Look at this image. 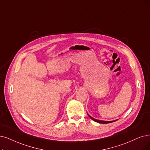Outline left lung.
<instances>
[{
    "label": "left lung",
    "instance_id": "obj_1",
    "mask_svg": "<svg viewBox=\"0 0 150 150\" xmlns=\"http://www.w3.org/2000/svg\"><path fill=\"white\" fill-rule=\"evenodd\" d=\"M88 116L91 117L93 121H95V122H98V123H100V124H108V123H111V122H115V121H116L117 119H116V120H115V121H101V120H97V119H94L93 117H91V116L90 115H88Z\"/></svg>",
    "mask_w": 150,
    "mask_h": 150
}]
</instances>
